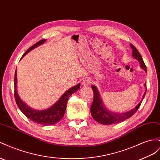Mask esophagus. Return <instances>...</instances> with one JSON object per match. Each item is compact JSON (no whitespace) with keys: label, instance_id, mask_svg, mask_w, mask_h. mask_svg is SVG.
I'll use <instances>...</instances> for the list:
<instances>
[{"label":"esophagus","instance_id":"1","mask_svg":"<svg viewBox=\"0 0 160 160\" xmlns=\"http://www.w3.org/2000/svg\"><path fill=\"white\" fill-rule=\"evenodd\" d=\"M90 83H91V81L88 79H85L83 80V81H82V85L84 86V87L89 85Z\"/></svg>","mask_w":160,"mask_h":160}]
</instances>
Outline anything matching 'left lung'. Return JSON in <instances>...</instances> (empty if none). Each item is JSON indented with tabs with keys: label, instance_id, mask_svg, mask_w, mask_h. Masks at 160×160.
Instances as JSON below:
<instances>
[{
	"label": "left lung",
	"instance_id": "8db88e82",
	"mask_svg": "<svg viewBox=\"0 0 160 160\" xmlns=\"http://www.w3.org/2000/svg\"><path fill=\"white\" fill-rule=\"evenodd\" d=\"M131 47L132 50L133 57L137 60H139L141 67L147 72V67L145 66V64L143 61V58H142L141 55L139 53V52L137 50V49L132 44H131ZM145 86L146 87V83H145ZM92 88L93 91V100L92 105L91 106V114H92L93 119L96 120L98 122L106 125L118 123L131 117V116L137 111V110L139 109V106H141V103L145 96L147 91L146 88L145 92L143 94L142 100L139 102V104H138L135 108H134L133 109L127 112H124V113H115V112H112L108 110L106 108L103 106L100 96V94H99L98 90L96 86L92 85Z\"/></svg>",
	"mask_w": 160,
	"mask_h": 160
}]
</instances>
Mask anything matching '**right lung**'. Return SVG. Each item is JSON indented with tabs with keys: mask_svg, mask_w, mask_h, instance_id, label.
I'll return each instance as SVG.
<instances>
[{
	"mask_svg": "<svg viewBox=\"0 0 160 160\" xmlns=\"http://www.w3.org/2000/svg\"><path fill=\"white\" fill-rule=\"evenodd\" d=\"M46 41V40H42L38 42L36 44L30 47L22 56V58L25 57L29 52L36 48V47L43 44ZM14 81L15 99L17 103V105L19 107V110L23 112L27 118L32 120L33 122L37 124L44 125V126H50V125L55 124L58 123L60 120H62L64 113H65L68 98H69V97L72 93H75L77 91L79 90L80 88V83L77 84V85L74 86V87L68 89L67 92L59 98V100L56 102L53 106H52L50 108H49L44 110H36L31 108L29 107L28 105L25 104L19 98L17 91V71H15V73Z\"/></svg>",
	"mask_w": 160,
	"mask_h": 160,
	"instance_id": "add662e5",
	"label": "right lung"
}]
</instances>
